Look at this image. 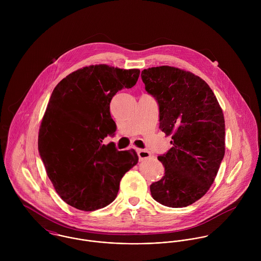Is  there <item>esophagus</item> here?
<instances>
[{
	"label": "esophagus",
	"instance_id": "obj_1",
	"mask_svg": "<svg viewBox=\"0 0 261 261\" xmlns=\"http://www.w3.org/2000/svg\"><path fill=\"white\" fill-rule=\"evenodd\" d=\"M137 152H138L140 161H145L150 156V152L147 149H137Z\"/></svg>",
	"mask_w": 261,
	"mask_h": 261
}]
</instances>
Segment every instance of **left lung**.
I'll return each instance as SVG.
<instances>
[{
	"instance_id": "obj_1",
	"label": "left lung",
	"mask_w": 261,
	"mask_h": 261,
	"mask_svg": "<svg viewBox=\"0 0 261 261\" xmlns=\"http://www.w3.org/2000/svg\"><path fill=\"white\" fill-rule=\"evenodd\" d=\"M146 91L158 102L160 128L173 146L158 160L164 177L151 197L172 208L187 207L213 184L225 153V120L214 92L199 76L176 67L144 69Z\"/></svg>"
}]
</instances>
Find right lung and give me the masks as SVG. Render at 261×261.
Returning a JSON list of instances; mask_svg holds the SVG:
<instances>
[{"label": "right lung", "mask_w": 261, "mask_h": 261, "mask_svg": "<svg viewBox=\"0 0 261 261\" xmlns=\"http://www.w3.org/2000/svg\"><path fill=\"white\" fill-rule=\"evenodd\" d=\"M140 72L91 65L63 78L52 92L38 149L56 192L76 209L94 211L111 204L121 178L139 161L134 149L117 150L114 143L103 145L102 140L116 130L112 97L133 87Z\"/></svg>", "instance_id": "obj_1"}]
</instances>
